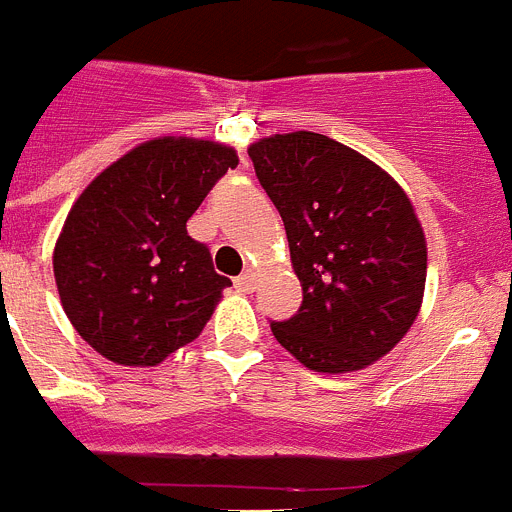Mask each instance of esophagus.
<instances>
[{
    "instance_id": "esophagus-1",
    "label": "esophagus",
    "mask_w": 512,
    "mask_h": 512,
    "mask_svg": "<svg viewBox=\"0 0 512 512\" xmlns=\"http://www.w3.org/2000/svg\"><path fill=\"white\" fill-rule=\"evenodd\" d=\"M235 287L241 289V292H253L256 289V274L253 271H243L241 277L235 279Z\"/></svg>"
}]
</instances>
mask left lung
I'll return each instance as SVG.
<instances>
[{"instance_id":"8db88e82","label":"left lung","mask_w":512,"mask_h":512,"mask_svg":"<svg viewBox=\"0 0 512 512\" xmlns=\"http://www.w3.org/2000/svg\"><path fill=\"white\" fill-rule=\"evenodd\" d=\"M279 210L302 305L271 333L315 372H356L395 348L420 310L423 228L408 194L369 158L320 133L248 148Z\"/></svg>"}]
</instances>
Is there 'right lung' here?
<instances>
[{"label":"right lung","mask_w":512,"mask_h":512,"mask_svg":"<svg viewBox=\"0 0 512 512\" xmlns=\"http://www.w3.org/2000/svg\"><path fill=\"white\" fill-rule=\"evenodd\" d=\"M233 148L158 138L115 161L71 207L53 253L58 295L84 341L115 364L156 366L200 336L230 279L187 220Z\"/></svg>","instance_id":"obj_1"}]
</instances>
